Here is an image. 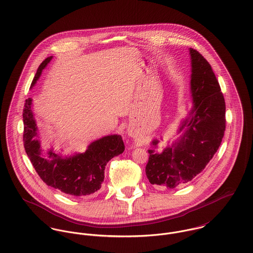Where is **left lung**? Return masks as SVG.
Returning a JSON list of instances; mask_svg holds the SVG:
<instances>
[{"label":"left lung","instance_id":"obj_1","mask_svg":"<svg viewBox=\"0 0 253 253\" xmlns=\"http://www.w3.org/2000/svg\"><path fill=\"white\" fill-rule=\"evenodd\" d=\"M191 91L194 105L181 122L180 138L162 153L148 150L146 175L153 185L173 189L186 184L204 170L221 144L226 127L225 100L211 64L196 49L190 48ZM159 140H153L157 147Z\"/></svg>","mask_w":253,"mask_h":253}]
</instances>
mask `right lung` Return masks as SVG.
Instances as JSON below:
<instances>
[{"label":"right lung","mask_w":253,"mask_h":253,"mask_svg":"<svg viewBox=\"0 0 253 253\" xmlns=\"http://www.w3.org/2000/svg\"><path fill=\"white\" fill-rule=\"evenodd\" d=\"M51 58L52 56L45 58L39 66L31 87L35 85ZM31 105L32 99H26L23 109V142L25 152L41 179L46 185L74 197L97 192L104 180L106 164L125 150L122 136L117 134L104 136L88 145L84 153L66 158L49 150L45 158L37 139L36 121Z\"/></svg>","instance_id":"obj_1"}]
</instances>
